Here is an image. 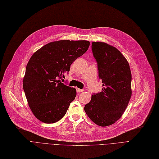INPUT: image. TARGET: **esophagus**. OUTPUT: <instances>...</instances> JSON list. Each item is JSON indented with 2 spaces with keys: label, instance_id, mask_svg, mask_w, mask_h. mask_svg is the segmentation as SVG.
Here are the masks:
<instances>
[{
  "label": "esophagus",
  "instance_id": "esophagus-1",
  "mask_svg": "<svg viewBox=\"0 0 159 159\" xmlns=\"http://www.w3.org/2000/svg\"><path fill=\"white\" fill-rule=\"evenodd\" d=\"M76 90H77V93H80V92H82V91H83V89H79V88H77Z\"/></svg>",
  "mask_w": 159,
  "mask_h": 159
}]
</instances>
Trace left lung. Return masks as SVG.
Returning <instances> with one entry per match:
<instances>
[{"label": "left lung", "instance_id": "left-lung-1", "mask_svg": "<svg viewBox=\"0 0 159 159\" xmlns=\"http://www.w3.org/2000/svg\"><path fill=\"white\" fill-rule=\"evenodd\" d=\"M91 49L97 62L102 91L93 93L84 111L100 126L117 121L128 106L131 97V73L126 58L116 48L101 42H93Z\"/></svg>", "mask_w": 159, "mask_h": 159}]
</instances>
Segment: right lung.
<instances>
[{
	"label": "right lung",
	"instance_id": "1",
	"mask_svg": "<svg viewBox=\"0 0 159 159\" xmlns=\"http://www.w3.org/2000/svg\"><path fill=\"white\" fill-rule=\"evenodd\" d=\"M87 40H62L48 43L33 54L27 64L23 89L35 117L44 123H54L66 113L77 95L75 88L61 82L70 66L84 54Z\"/></svg>",
	"mask_w": 159,
	"mask_h": 159
}]
</instances>
